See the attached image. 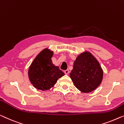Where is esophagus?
<instances>
[{
	"instance_id": "esophagus-1",
	"label": "esophagus",
	"mask_w": 124,
	"mask_h": 124,
	"mask_svg": "<svg viewBox=\"0 0 124 124\" xmlns=\"http://www.w3.org/2000/svg\"><path fill=\"white\" fill-rule=\"evenodd\" d=\"M64 73L66 75H68V74L69 73V70L68 69L65 70V71H64Z\"/></svg>"
}]
</instances>
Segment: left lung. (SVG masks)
<instances>
[{
  "instance_id": "obj_1",
  "label": "left lung",
  "mask_w": 124,
  "mask_h": 124,
  "mask_svg": "<svg viewBox=\"0 0 124 124\" xmlns=\"http://www.w3.org/2000/svg\"><path fill=\"white\" fill-rule=\"evenodd\" d=\"M70 77L78 90L83 93H90L100 85L103 70L91 53L85 51L77 56Z\"/></svg>"
}]
</instances>
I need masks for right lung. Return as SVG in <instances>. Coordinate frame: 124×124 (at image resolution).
<instances>
[{
  "label": "right lung",
  "instance_id": "obj_1",
  "mask_svg": "<svg viewBox=\"0 0 124 124\" xmlns=\"http://www.w3.org/2000/svg\"><path fill=\"white\" fill-rule=\"evenodd\" d=\"M53 51L44 49L34 59L28 70V77L36 89L47 90L55 84L64 73L58 66L53 64Z\"/></svg>",
  "mask_w": 124,
  "mask_h": 124
}]
</instances>
